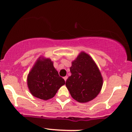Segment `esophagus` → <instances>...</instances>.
Wrapping results in <instances>:
<instances>
[{
  "label": "esophagus",
  "instance_id": "1",
  "mask_svg": "<svg viewBox=\"0 0 132 132\" xmlns=\"http://www.w3.org/2000/svg\"><path fill=\"white\" fill-rule=\"evenodd\" d=\"M64 78V81H66V80H67V79H68V76H64V78Z\"/></svg>",
  "mask_w": 132,
  "mask_h": 132
}]
</instances>
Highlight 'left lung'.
Returning a JSON list of instances; mask_svg holds the SVG:
<instances>
[{"mask_svg":"<svg viewBox=\"0 0 132 132\" xmlns=\"http://www.w3.org/2000/svg\"><path fill=\"white\" fill-rule=\"evenodd\" d=\"M71 76L66 86L74 99L84 103L92 101L99 94L103 79L97 66L88 54L81 52L72 62Z\"/></svg>","mask_w":132,"mask_h":132,"instance_id":"8db88e82","label":"left lung"}]
</instances>
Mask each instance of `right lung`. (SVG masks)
Returning <instances> with one entry per match:
<instances>
[{
    "label": "right lung",
    "instance_id": "add662e5",
    "mask_svg": "<svg viewBox=\"0 0 132 132\" xmlns=\"http://www.w3.org/2000/svg\"><path fill=\"white\" fill-rule=\"evenodd\" d=\"M64 84V79L59 76L49 58L39 57L27 77V85L31 94L45 101L53 97Z\"/></svg>",
    "mask_w": 132,
    "mask_h": 132
}]
</instances>
